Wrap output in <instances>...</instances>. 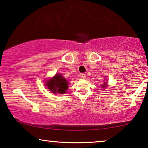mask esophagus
Wrapping results in <instances>:
<instances>
[{
    "label": "esophagus",
    "instance_id": "esophagus-1",
    "mask_svg": "<svg viewBox=\"0 0 148 148\" xmlns=\"http://www.w3.org/2000/svg\"><path fill=\"white\" fill-rule=\"evenodd\" d=\"M86 74H81V78H83V79H84V78H86Z\"/></svg>",
    "mask_w": 148,
    "mask_h": 148
}]
</instances>
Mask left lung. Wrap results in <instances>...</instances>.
<instances>
[{
	"instance_id": "left-lung-1",
	"label": "left lung",
	"mask_w": 148,
	"mask_h": 148,
	"mask_svg": "<svg viewBox=\"0 0 148 148\" xmlns=\"http://www.w3.org/2000/svg\"><path fill=\"white\" fill-rule=\"evenodd\" d=\"M107 82H105L103 84L101 85L102 88H103V89H105V88H106V87H107Z\"/></svg>"
}]
</instances>
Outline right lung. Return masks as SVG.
<instances>
[{
  "label": "right lung",
  "mask_w": 148,
  "mask_h": 148,
  "mask_svg": "<svg viewBox=\"0 0 148 148\" xmlns=\"http://www.w3.org/2000/svg\"><path fill=\"white\" fill-rule=\"evenodd\" d=\"M45 86L53 93L65 94L68 88V82L62 74H56L52 78L47 80Z\"/></svg>",
  "instance_id": "obj_1"
}]
</instances>
